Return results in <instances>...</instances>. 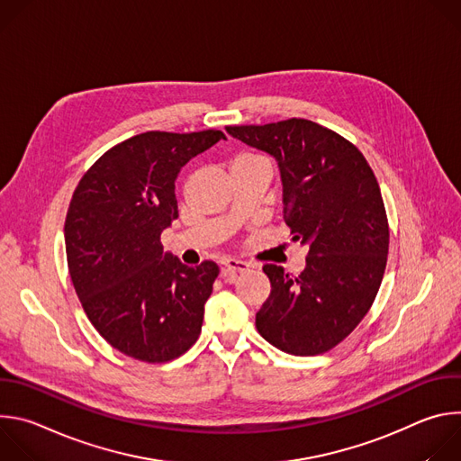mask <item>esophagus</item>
I'll return each instance as SVG.
<instances>
[{"mask_svg": "<svg viewBox=\"0 0 461 461\" xmlns=\"http://www.w3.org/2000/svg\"><path fill=\"white\" fill-rule=\"evenodd\" d=\"M249 268V262L246 260H239V258H226L222 260L221 265V277L226 281V283H233L237 274H242Z\"/></svg>", "mask_w": 461, "mask_h": 461, "instance_id": "1", "label": "esophagus"}]
</instances>
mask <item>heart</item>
<instances>
[{"label":"heart","mask_w":461,"mask_h":461,"mask_svg":"<svg viewBox=\"0 0 461 461\" xmlns=\"http://www.w3.org/2000/svg\"><path fill=\"white\" fill-rule=\"evenodd\" d=\"M258 160H262V158H260V157H257V155H253V153H240V155H237V157L233 158L231 166L248 164V162H258Z\"/></svg>","instance_id":"1"}]
</instances>
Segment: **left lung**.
Wrapping results in <instances>:
<instances>
[{
    "label": "left lung",
    "instance_id": "left-lung-1",
    "mask_svg": "<svg viewBox=\"0 0 461 461\" xmlns=\"http://www.w3.org/2000/svg\"><path fill=\"white\" fill-rule=\"evenodd\" d=\"M226 131L277 160L285 222L308 248L297 277L262 267L272 292L255 315L257 330L292 356L328 352L361 322L383 281L388 222L374 171L354 144L312 120Z\"/></svg>",
    "mask_w": 461,
    "mask_h": 461
}]
</instances>
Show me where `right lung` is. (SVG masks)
Here are the masks:
<instances>
[{"label":"right lung","mask_w":461,"mask_h":461,"mask_svg":"<svg viewBox=\"0 0 461 461\" xmlns=\"http://www.w3.org/2000/svg\"><path fill=\"white\" fill-rule=\"evenodd\" d=\"M219 140L217 129L148 131L105 151L73 193L65 219L73 286L98 334L129 357L166 363L201 336L219 267L182 265L160 235L178 217L180 169Z\"/></svg>","instance_id":"right-lung-1"}]
</instances>
